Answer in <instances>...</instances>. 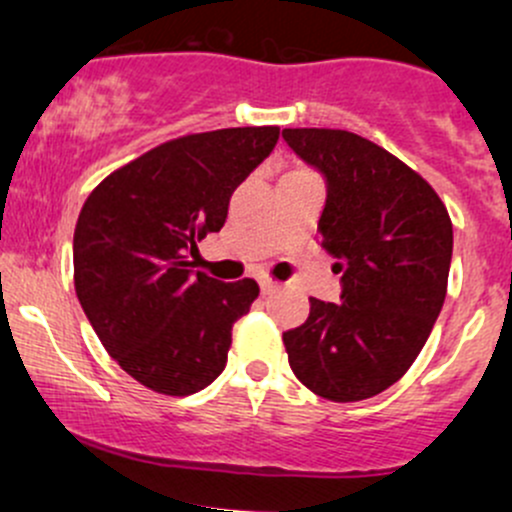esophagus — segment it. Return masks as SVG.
<instances>
[{
    "mask_svg": "<svg viewBox=\"0 0 512 512\" xmlns=\"http://www.w3.org/2000/svg\"><path fill=\"white\" fill-rule=\"evenodd\" d=\"M260 289H262V294H272L274 289H277V282H274V279H260Z\"/></svg>",
    "mask_w": 512,
    "mask_h": 512,
    "instance_id": "34e87169",
    "label": "esophagus"
}]
</instances>
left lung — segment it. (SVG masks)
Masks as SVG:
<instances>
[{"instance_id": "left-lung-1", "label": "left lung", "mask_w": 512, "mask_h": 512, "mask_svg": "<svg viewBox=\"0 0 512 512\" xmlns=\"http://www.w3.org/2000/svg\"><path fill=\"white\" fill-rule=\"evenodd\" d=\"M282 136L325 177L320 245L342 274V303L311 299L306 323L284 333L291 372L328 401H364L408 372L440 316L452 221L435 189L372 140L338 128Z\"/></svg>"}]
</instances>
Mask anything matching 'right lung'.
I'll use <instances>...</instances> for the list:
<instances>
[{"label": "right lung", "mask_w": 512, "mask_h": 512, "mask_svg": "<svg viewBox=\"0 0 512 512\" xmlns=\"http://www.w3.org/2000/svg\"><path fill=\"white\" fill-rule=\"evenodd\" d=\"M277 140V126L167 140L84 201L72 240L77 299L106 352L148 389L189 396L226 367L233 323L260 286L194 272L187 255L223 228L230 194Z\"/></svg>", "instance_id": "1"}]
</instances>
